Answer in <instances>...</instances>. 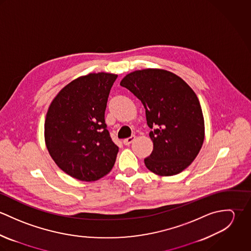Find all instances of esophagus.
Returning a JSON list of instances; mask_svg holds the SVG:
<instances>
[{"label":"esophagus","mask_w":251,"mask_h":251,"mask_svg":"<svg viewBox=\"0 0 251 251\" xmlns=\"http://www.w3.org/2000/svg\"><path fill=\"white\" fill-rule=\"evenodd\" d=\"M134 139H135V136L134 135H132V136H130V137H128V138H126V139H124V144L125 145H126V146H128L129 144L132 143L133 141H134Z\"/></svg>","instance_id":"1"}]
</instances>
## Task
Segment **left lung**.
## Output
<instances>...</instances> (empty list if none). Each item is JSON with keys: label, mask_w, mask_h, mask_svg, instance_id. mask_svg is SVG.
Returning a JSON list of instances; mask_svg holds the SVG:
<instances>
[{"label": "left lung", "mask_w": 251, "mask_h": 251, "mask_svg": "<svg viewBox=\"0 0 251 251\" xmlns=\"http://www.w3.org/2000/svg\"><path fill=\"white\" fill-rule=\"evenodd\" d=\"M120 84L141 100L152 129L153 149L144 159L146 167L159 176L180 173L195 159L205 138L196 94L178 75L158 69L131 72Z\"/></svg>", "instance_id": "obj_1"}]
</instances>
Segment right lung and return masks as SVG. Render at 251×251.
<instances>
[{
	"label": "right lung",
	"mask_w": 251,
	"mask_h": 251,
	"mask_svg": "<svg viewBox=\"0 0 251 251\" xmlns=\"http://www.w3.org/2000/svg\"><path fill=\"white\" fill-rule=\"evenodd\" d=\"M118 75L90 73L64 87L48 108L44 138L55 163L68 175L94 181L112 170L119 148L104 120Z\"/></svg>",
	"instance_id": "1"
}]
</instances>
